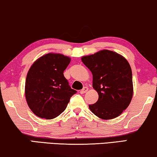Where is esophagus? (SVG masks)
<instances>
[{
  "mask_svg": "<svg viewBox=\"0 0 157 157\" xmlns=\"http://www.w3.org/2000/svg\"><path fill=\"white\" fill-rule=\"evenodd\" d=\"M88 90H89V89H88L87 87H84L82 90H81V91H80V94H85L86 92V91H88Z\"/></svg>",
  "mask_w": 157,
  "mask_h": 157,
  "instance_id": "1",
  "label": "esophagus"
}]
</instances>
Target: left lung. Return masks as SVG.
<instances>
[{
  "instance_id": "obj_1",
  "label": "left lung",
  "mask_w": 157,
  "mask_h": 157,
  "mask_svg": "<svg viewBox=\"0 0 157 157\" xmlns=\"http://www.w3.org/2000/svg\"><path fill=\"white\" fill-rule=\"evenodd\" d=\"M93 75V88L98 99L89 105L90 110L101 119L120 116L130 104L133 96L132 68L123 56L106 50L81 58Z\"/></svg>"
}]
</instances>
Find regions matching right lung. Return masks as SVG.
Here are the masks:
<instances>
[{
  "mask_svg": "<svg viewBox=\"0 0 157 157\" xmlns=\"http://www.w3.org/2000/svg\"><path fill=\"white\" fill-rule=\"evenodd\" d=\"M70 61L66 56L49 53L38 58L29 68L25 96L28 106L37 117L46 119L57 117L76 93L63 76Z\"/></svg>",
  "mask_w": 157,
  "mask_h": 157,
  "instance_id": "add662e5",
  "label": "right lung"
}]
</instances>
